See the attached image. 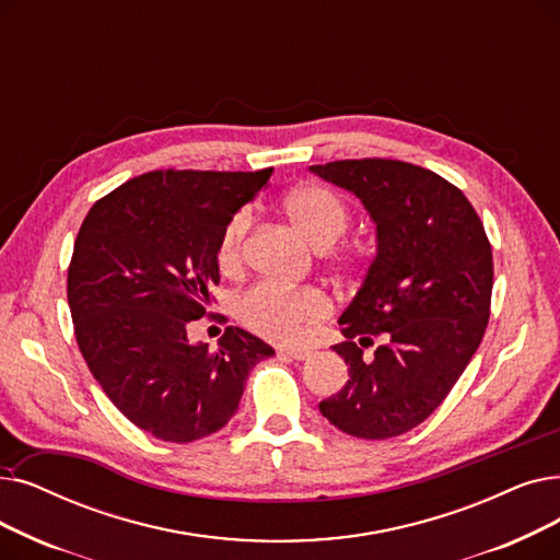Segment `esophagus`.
I'll return each instance as SVG.
<instances>
[{
	"label": "esophagus",
	"mask_w": 560,
	"mask_h": 560,
	"mask_svg": "<svg viewBox=\"0 0 560 560\" xmlns=\"http://www.w3.org/2000/svg\"><path fill=\"white\" fill-rule=\"evenodd\" d=\"M279 354L288 357V359H295V361H304L311 357V350L304 348H279Z\"/></svg>",
	"instance_id": "34e87169"
}]
</instances>
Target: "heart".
Wrapping results in <instances>:
<instances>
[{"label": "heart", "mask_w": 560, "mask_h": 560, "mask_svg": "<svg viewBox=\"0 0 560 560\" xmlns=\"http://www.w3.org/2000/svg\"><path fill=\"white\" fill-rule=\"evenodd\" d=\"M285 210L302 235L318 249H331L350 229L352 212L338 194L325 185H302L285 197ZM252 226L249 208L237 210L217 240L214 260L224 275H235L245 262V245ZM235 318L254 334L290 343L302 331L331 313L329 298L318 288H290L275 281H258L235 304Z\"/></svg>", "instance_id": "b5f03b06"}]
</instances>
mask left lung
Instances as JSON below:
<instances>
[{"label": "left lung", "mask_w": 560, "mask_h": 560, "mask_svg": "<svg viewBox=\"0 0 560 560\" xmlns=\"http://www.w3.org/2000/svg\"><path fill=\"white\" fill-rule=\"evenodd\" d=\"M350 189L377 226V254L340 315L350 380L323 417L361 440L423 423L465 373L490 320L492 245L469 199L430 168L386 160L313 164ZM380 335L373 358L362 354Z\"/></svg>", "instance_id": "1"}]
</instances>
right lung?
<instances>
[{
	"label": "right lung",
	"mask_w": 560,
	"mask_h": 560,
	"mask_svg": "<svg viewBox=\"0 0 560 560\" xmlns=\"http://www.w3.org/2000/svg\"><path fill=\"white\" fill-rule=\"evenodd\" d=\"M272 168L151 172L98 199L68 267V306L89 371L137 428L187 444L224 428L249 371L275 350L226 327L220 348L189 343L220 283L217 240Z\"/></svg>",
	"instance_id": "1"
}]
</instances>
